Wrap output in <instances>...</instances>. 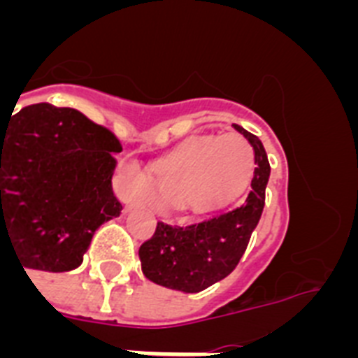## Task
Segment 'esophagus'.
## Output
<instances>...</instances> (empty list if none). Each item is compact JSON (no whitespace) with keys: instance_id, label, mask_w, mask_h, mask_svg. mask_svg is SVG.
Returning a JSON list of instances; mask_svg holds the SVG:
<instances>
[{"instance_id":"1","label":"esophagus","mask_w":358,"mask_h":358,"mask_svg":"<svg viewBox=\"0 0 358 358\" xmlns=\"http://www.w3.org/2000/svg\"><path fill=\"white\" fill-rule=\"evenodd\" d=\"M138 204H140L138 201H131V202H129V208H134V206H138Z\"/></svg>"}]
</instances>
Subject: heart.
Masks as SVG:
<instances>
[{
	"label": "heart",
	"mask_w": 358,
	"mask_h": 358,
	"mask_svg": "<svg viewBox=\"0 0 358 358\" xmlns=\"http://www.w3.org/2000/svg\"><path fill=\"white\" fill-rule=\"evenodd\" d=\"M252 170V150L238 134L199 138L182 145L157 164L148 181L138 166L131 169L132 188L148 194L161 208H182L189 213H210L235 197Z\"/></svg>",
	"instance_id": "obj_1"
}]
</instances>
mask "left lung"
<instances>
[{"instance_id": "1", "label": "left lung", "mask_w": 358, "mask_h": 358, "mask_svg": "<svg viewBox=\"0 0 358 358\" xmlns=\"http://www.w3.org/2000/svg\"><path fill=\"white\" fill-rule=\"evenodd\" d=\"M255 150L251 192L240 206L192 226L157 222L156 233L140 248L141 271L157 285L195 294L235 271L248 249L265 206L271 164L262 141L240 125H233Z\"/></svg>"}]
</instances>
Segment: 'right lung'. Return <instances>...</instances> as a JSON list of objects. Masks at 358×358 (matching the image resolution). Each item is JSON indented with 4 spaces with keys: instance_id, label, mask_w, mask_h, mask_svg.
<instances>
[{
    "instance_id": "right-lung-1",
    "label": "right lung",
    "mask_w": 358,
    "mask_h": 358,
    "mask_svg": "<svg viewBox=\"0 0 358 358\" xmlns=\"http://www.w3.org/2000/svg\"><path fill=\"white\" fill-rule=\"evenodd\" d=\"M118 152L113 132L68 107L36 103L0 120V243L23 268L82 264L94 231L122 213L110 182Z\"/></svg>"
}]
</instances>
